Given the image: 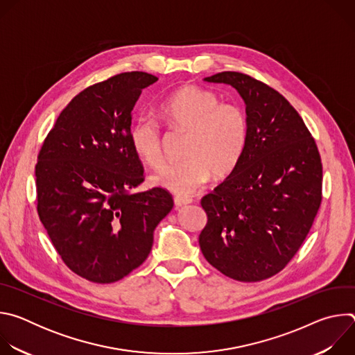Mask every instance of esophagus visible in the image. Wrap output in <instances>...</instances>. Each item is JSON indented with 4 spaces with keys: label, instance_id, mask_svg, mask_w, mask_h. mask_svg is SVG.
<instances>
[{
    "label": "esophagus",
    "instance_id": "obj_1",
    "mask_svg": "<svg viewBox=\"0 0 355 355\" xmlns=\"http://www.w3.org/2000/svg\"><path fill=\"white\" fill-rule=\"evenodd\" d=\"M191 202H192V198H189V196H181V195L174 196V204H175L177 207L188 205V204H191Z\"/></svg>",
    "mask_w": 355,
    "mask_h": 355
}]
</instances>
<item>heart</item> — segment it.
Listing matches in <instances>:
<instances>
[{"label": "heart", "instance_id": "obj_1", "mask_svg": "<svg viewBox=\"0 0 355 355\" xmlns=\"http://www.w3.org/2000/svg\"><path fill=\"white\" fill-rule=\"evenodd\" d=\"M160 112L174 128L188 132L185 160L167 163L151 177L156 187L188 193L212 175L225 178L239 166L248 139L244 110L234 103H220L215 91L185 85L166 98ZM135 155L147 166L157 167L164 159L160 125L148 115L137 116L129 129Z\"/></svg>", "mask_w": 355, "mask_h": 355}]
</instances>
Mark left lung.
<instances>
[{
  "mask_svg": "<svg viewBox=\"0 0 355 355\" xmlns=\"http://www.w3.org/2000/svg\"><path fill=\"white\" fill-rule=\"evenodd\" d=\"M245 103L248 139L236 170L200 199L208 222L199 234L207 261L241 282L286 267L322 204L323 167L316 141L278 91L247 74L222 71Z\"/></svg>",
  "mask_w": 355,
  "mask_h": 355,
  "instance_id": "left-lung-1",
  "label": "left lung"
}]
</instances>
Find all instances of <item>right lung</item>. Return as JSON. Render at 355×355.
Here are the masks:
<instances>
[{"mask_svg":"<svg viewBox=\"0 0 355 355\" xmlns=\"http://www.w3.org/2000/svg\"><path fill=\"white\" fill-rule=\"evenodd\" d=\"M159 78L121 73L77 94L47 133L35 167L37 215L63 263L77 275L111 284L144 263L153 232L173 209L144 181L129 141L132 110Z\"/></svg>","mask_w":355,"mask_h":355,"instance_id":"obj_1","label":"right lung"}]
</instances>
